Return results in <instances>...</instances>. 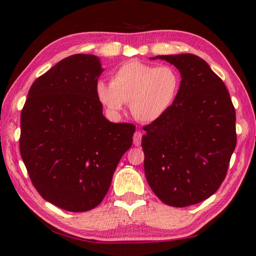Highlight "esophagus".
Masks as SVG:
<instances>
[{
	"label": "esophagus",
	"mask_w": 256,
	"mask_h": 256,
	"mask_svg": "<svg viewBox=\"0 0 256 256\" xmlns=\"http://www.w3.org/2000/svg\"><path fill=\"white\" fill-rule=\"evenodd\" d=\"M140 140H142V133L140 132H135L133 136V143L135 146L140 145Z\"/></svg>",
	"instance_id": "34e87169"
}]
</instances>
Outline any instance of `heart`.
<instances>
[{"instance_id": "obj_1", "label": "heart", "mask_w": 256, "mask_h": 256, "mask_svg": "<svg viewBox=\"0 0 256 256\" xmlns=\"http://www.w3.org/2000/svg\"><path fill=\"white\" fill-rule=\"evenodd\" d=\"M180 74L168 66H152L138 60L123 64L112 74L111 82L99 81L96 96L112 113L130 103L133 116L140 122L160 120L175 102L180 89Z\"/></svg>"}]
</instances>
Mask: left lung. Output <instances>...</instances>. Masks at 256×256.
<instances>
[{
  "instance_id": "obj_1",
  "label": "left lung",
  "mask_w": 256,
  "mask_h": 256,
  "mask_svg": "<svg viewBox=\"0 0 256 256\" xmlns=\"http://www.w3.org/2000/svg\"><path fill=\"white\" fill-rule=\"evenodd\" d=\"M156 58L174 64L182 84L167 113L143 128L145 176L162 202L182 208L208 199L224 182L236 146V110L204 59L192 54Z\"/></svg>"
}]
</instances>
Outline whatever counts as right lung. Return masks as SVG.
<instances>
[{
  "label": "right lung",
  "instance_id": "add662e5",
  "mask_svg": "<svg viewBox=\"0 0 256 256\" xmlns=\"http://www.w3.org/2000/svg\"><path fill=\"white\" fill-rule=\"evenodd\" d=\"M101 72L94 55L62 59L34 81L20 113V152L32 184L67 211L101 202L133 143L135 125L103 116L96 92Z\"/></svg>",
  "mask_w": 256,
  "mask_h": 256
}]
</instances>
